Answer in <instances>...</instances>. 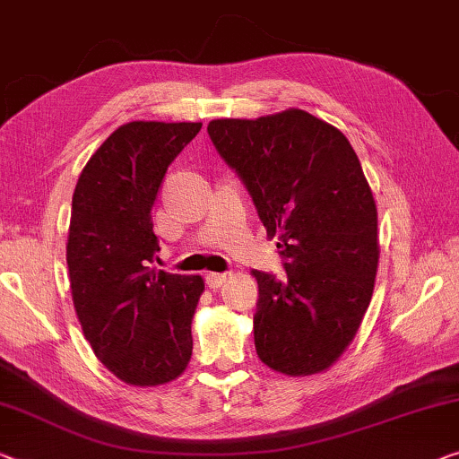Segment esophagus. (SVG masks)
Instances as JSON below:
<instances>
[{
	"mask_svg": "<svg viewBox=\"0 0 459 459\" xmlns=\"http://www.w3.org/2000/svg\"><path fill=\"white\" fill-rule=\"evenodd\" d=\"M205 281H207V285L211 289H220L225 283V281H228V274H225V273H207Z\"/></svg>",
	"mask_w": 459,
	"mask_h": 459,
	"instance_id": "1",
	"label": "esophagus"
}]
</instances>
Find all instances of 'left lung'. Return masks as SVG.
Here are the masks:
<instances>
[{"label": "left lung", "instance_id": "left-lung-1", "mask_svg": "<svg viewBox=\"0 0 459 459\" xmlns=\"http://www.w3.org/2000/svg\"><path fill=\"white\" fill-rule=\"evenodd\" d=\"M207 133L283 258V279L252 271L260 361L293 377L328 369L368 312L379 260L377 209L355 150L299 108L217 118Z\"/></svg>", "mask_w": 459, "mask_h": 459}]
</instances>
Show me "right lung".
Returning <instances> with one entry per match:
<instances>
[{
	"label": "right lung",
	"mask_w": 459,
	"mask_h": 459,
	"mask_svg": "<svg viewBox=\"0 0 459 459\" xmlns=\"http://www.w3.org/2000/svg\"><path fill=\"white\" fill-rule=\"evenodd\" d=\"M201 123L133 121L88 160L72 201L69 285L83 336L104 368L131 385L168 384L193 355L199 274L153 269L152 207L168 166Z\"/></svg>",
	"instance_id": "1"
}]
</instances>
